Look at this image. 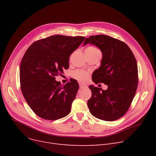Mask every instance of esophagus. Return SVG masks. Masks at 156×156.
Instances as JSON below:
<instances>
[{"instance_id": "1", "label": "esophagus", "mask_w": 156, "mask_h": 156, "mask_svg": "<svg viewBox=\"0 0 156 156\" xmlns=\"http://www.w3.org/2000/svg\"><path fill=\"white\" fill-rule=\"evenodd\" d=\"M80 87L81 89H83L87 87V85H84L83 83H80Z\"/></svg>"}]
</instances>
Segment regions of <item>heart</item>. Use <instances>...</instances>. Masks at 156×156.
Instances as JSON below:
<instances>
[{
	"label": "heart",
	"mask_w": 156,
	"mask_h": 156,
	"mask_svg": "<svg viewBox=\"0 0 156 156\" xmlns=\"http://www.w3.org/2000/svg\"><path fill=\"white\" fill-rule=\"evenodd\" d=\"M97 51H99V49H97L95 47H92V46L88 47L85 50V52H94ZM73 76L76 79L81 81H83L88 77V73L83 70H77L74 73Z\"/></svg>",
	"instance_id": "1"
}]
</instances>
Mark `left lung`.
Returning <instances> with one entry per match:
<instances>
[{
    "mask_svg": "<svg viewBox=\"0 0 156 156\" xmlns=\"http://www.w3.org/2000/svg\"><path fill=\"white\" fill-rule=\"evenodd\" d=\"M88 44L97 46L102 53L101 66L94 71L92 81L108 87L106 90L93 85L88 87L92 91V97L87 102L90 112L99 119L117 120L128 111L136 91V59L125 42L108 35L89 37L83 46Z\"/></svg>",
    "mask_w": 156,
    "mask_h": 156,
    "instance_id": "1",
    "label": "left lung"
}]
</instances>
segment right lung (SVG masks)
<instances>
[{"instance_id": "1", "label": "right lung", "mask_w": 156, "mask_h": 156, "mask_svg": "<svg viewBox=\"0 0 156 156\" xmlns=\"http://www.w3.org/2000/svg\"><path fill=\"white\" fill-rule=\"evenodd\" d=\"M85 38L51 36L33 43L24 54L20 69L21 92L30 108L41 118L56 120L70 113L79 85L73 80L62 85L55 76L69 68L70 55Z\"/></svg>"}]
</instances>
